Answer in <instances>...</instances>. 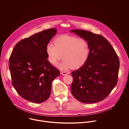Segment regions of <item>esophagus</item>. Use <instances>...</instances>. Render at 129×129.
I'll list each match as a JSON object with an SVG mask.
<instances>
[{
  "label": "esophagus",
  "mask_w": 129,
  "mask_h": 129,
  "mask_svg": "<svg viewBox=\"0 0 129 129\" xmlns=\"http://www.w3.org/2000/svg\"><path fill=\"white\" fill-rule=\"evenodd\" d=\"M69 72L68 71H61V74L63 76H65V75H66L67 74H68Z\"/></svg>",
  "instance_id": "esophagus-1"
}]
</instances>
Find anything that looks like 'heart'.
Listing matches in <instances>:
<instances>
[{
	"label": "heart",
	"mask_w": 129,
	"mask_h": 129,
	"mask_svg": "<svg viewBox=\"0 0 129 129\" xmlns=\"http://www.w3.org/2000/svg\"><path fill=\"white\" fill-rule=\"evenodd\" d=\"M46 52L48 61L56 65L62 59L59 65L62 69L79 68L87 61L90 53L89 45L86 41L75 37L62 36L53 41V45L46 46Z\"/></svg>",
	"instance_id": "1"
}]
</instances>
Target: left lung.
Segmentation results:
<instances>
[{"instance_id": "left-lung-1", "label": "left lung", "mask_w": 129, "mask_h": 129, "mask_svg": "<svg viewBox=\"0 0 129 129\" xmlns=\"http://www.w3.org/2000/svg\"><path fill=\"white\" fill-rule=\"evenodd\" d=\"M84 39L90 53L85 64L71 72L73 96L83 103H95L106 99L118 81L119 60L109 42L101 35L82 29L71 30Z\"/></svg>"}]
</instances>
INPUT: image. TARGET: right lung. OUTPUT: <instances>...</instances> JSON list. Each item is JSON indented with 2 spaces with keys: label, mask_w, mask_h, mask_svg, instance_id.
<instances>
[{
  "label": "right lung",
  "mask_w": 129,
  "mask_h": 129,
  "mask_svg": "<svg viewBox=\"0 0 129 129\" xmlns=\"http://www.w3.org/2000/svg\"><path fill=\"white\" fill-rule=\"evenodd\" d=\"M57 33L51 28L18 42L10 56L9 66L12 84L24 99L36 104L49 97L52 81L59 70L47 60L46 47Z\"/></svg>",
  "instance_id": "obj_1"
}]
</instances>
